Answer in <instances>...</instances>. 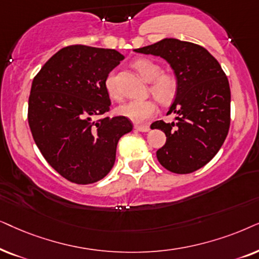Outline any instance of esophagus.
Listing matches in <instances>:
<instances>
[{"label": "esophagus", "instance_id": "obj_1", "mask_svg": "<svg viewBox=\"0 0 259 259\" xmlns=\"http://www.w3.org/2000/svg\"><path fill=\"white\" fill-rule=\"evenodd\" d=\"M135 129L137 130V132L147 133V132H149L150 127H149V125H135Z\"/></svg>", "mask_w": 259, "mask_h": 259}]
</instances>
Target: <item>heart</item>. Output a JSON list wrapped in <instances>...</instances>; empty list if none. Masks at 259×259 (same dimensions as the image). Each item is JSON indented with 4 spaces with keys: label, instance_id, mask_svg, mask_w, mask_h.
<instances>
[{
    "label": "heart",
    "instance_id": "heart-1",
    "mask_svg": "<svg viewBox=\"0 0 259 259\" xmlns=\"http://www.w3.org/2000/svg\"><path fill=\"white\" fill-rule=\"evenodd\" d=\"M141 77L146 81H150L149 90L151 95L162 104H168L175 98L178 94V80L174 75L162 73L160 65L154 60L141 58L133 63ZM104 88L109 97L115 101H119L120 96L115 85V74L110 72L105 77ZM157 112L156 101L153 98L143 99V101H130L118 108V113L126 117L135 123H144Z\"/></svg>",
    "mask_w": 259,
    "mask_h": 259
}]
</instances>
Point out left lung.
I'll return each mask as SVG.
<instances>
[{"label": "left lung", "instance_id": "8db88e82", "mask_svg": "<svg viewBox=\"0 0 259 259\" xmlns=\"http://www.w3.org/2000/svg\"><path fill=\"white\" fill-rule=\"evenodd\" d=\"M168 61L178 80V94L167 115L177 122L156 120L151 129L165 134L164 146L156 151L165 169L189 174L208 163L222 148L230 129L231 91L222 66L199 45L163 39L135 50Z\"/></svg>", "mask_w": 259, "mask_h": 259}]
</instances>
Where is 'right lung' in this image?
<instances>
[{"label": "right lung", "instance_id": "right-lung-1", "mask_svg": "<svg viewBox=\"0 0 259 259\" xmlns=\"http://www.w3.org/2000/svg\"><path fill=\"white\" fill-rule=\"evenodd\" d=\"M124 57L115 50L61 48L33 79L28 123L34 142L66 180L89 185L106 177L120 137L133 130L124 116L110 118L105 77Z\"/></svg>", "mask_w": 259, "mask_h": 259}]
</instances>
